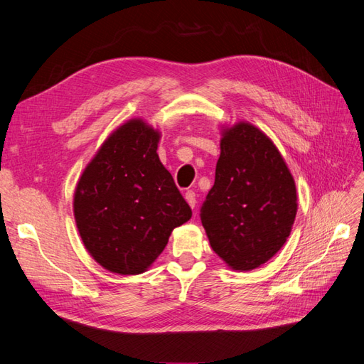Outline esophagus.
Listing matches in <instances>:
<instances>
[{"mask_svg":"<svg viewBox=\"0 0 364 364\" xmlns=\"http://www.w3.org/2000/svg\"><path fill=\"white\" fill-rule=\"evenodd\" d=\"M185 200L188 202V205L191 208H194L196 206V194H194V191H186L185 193Z\"/></svg>","mask_w":364,"mask_h":364,"instance_id":"34e87169","label":"esophagus"}]
</instances>
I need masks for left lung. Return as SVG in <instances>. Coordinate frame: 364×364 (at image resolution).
Here are the masks:
<instances>
[{"label":"left lung","mask_w":364,"mask_h":364,"mask_svg":"<svg viewBox=\"0 0 364 364\" xmlns=\"http://www.w3.org/2000/svg\"><path fill=\"white\" fill-rule=\"evenodd\" d=\"M296 202L293 176L270 138L249 123L226 129L215 182L200 208L217 255L234 270L259 267L287 241Z\"/></svg>","instance_id":"8db88e82"}]
</instances>
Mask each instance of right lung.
I'll return each mask as SVG.
<instances>
[{
  "mask_svg": "<svg viewBox=\"0 0 364 364\" xmlns=\"http://www.w3.org/2000/svg\"><path fill=\"white\" fill-rule=\"evenodd\" d=\"M159 132L130 119L87 164L74 193V217L86 250L106 270L146 272L174 228L191 218L158 156Z\"/></svg>",
  "mask_w": 364,
  "mask_h": 364,
  "instance_id": "add662e5",
  "label": "right lung"
}]
</instances>
